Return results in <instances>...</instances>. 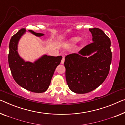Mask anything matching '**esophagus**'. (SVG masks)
<instances>
[{
  "instance_id": "34e87169",
  "label": "esophagus",
  "mask_w": 125,
  "mask_h": 125,
  "mask_svg": "<svg viewBox=\"0 0 125 125\" xmlns=\"http://www.w3.org/2000/svg\"><path fill=\"white\" fill-rule=\"evenodd\" d=\"M64 62V57H63L62 59V61H61V64H63Z\"/></svg>"
}]
</instances>
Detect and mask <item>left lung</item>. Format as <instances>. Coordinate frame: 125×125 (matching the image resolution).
I'll list each match as a JSON object with an SVG mask.
<instances>
[{
	"label": "left lung",
	"mask_w": 125,
	"mask_h": 125,
	"mask_svg": "<svg viewBox=\"0 0 125 125\" xmlns=\"http://www.w3.org/2000/svg\"><path fill=\"white\" fill-rule=\"evenodd\" d=\"M92 43L87 45L79 54L65 57L67 83L71 91L77 94L89 93L102 84L107 78L112 61L111 40L103 30L92 28ZM96 52L92 56L85 57Z\"/></svg>",
	"instance_id": "8db88e82"
}]
</instances>
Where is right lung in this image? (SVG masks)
Returning <instances> with one entry per match:
<instances>
[{
  "label": "right lung",
  "instance_id": "1",
  "mask_svg": "<svg viewBox=\"0 0 125 125\" xmlns=\"http://www.w3.org/2000/svg\"><path fill=\"white\" fill-rule=\"evenodd\" d=\"M29 31L37 36L44 35ZM25 32L24 28L20 30L12 36L9 42L8 63L11 73L15 81L23 88L33 93H43L51 84L54 72L62 57L45 55L33 63L25 62L17 51L18 40Z\"/></svg>",
  "mask_w": 125,
  "mask_h": 125
}]
</instances>
